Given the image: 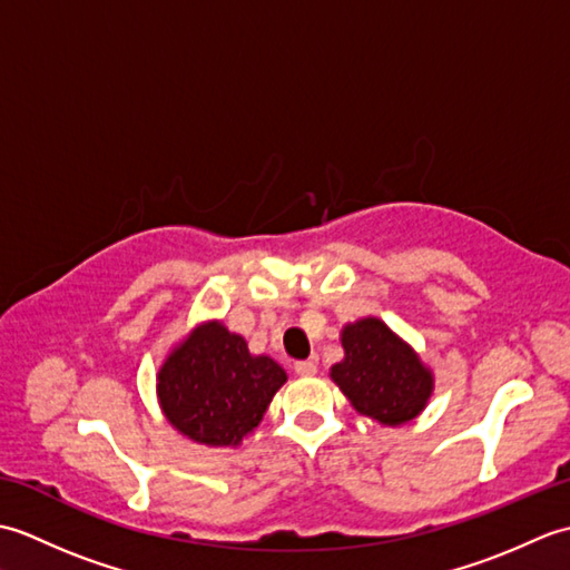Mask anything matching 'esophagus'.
<instances>
[{"mask_svg": "<svg viewBox=\"0 0 570 570\" xmlns=\"http://www.w3.org/2000/svg\"><path fill=\"white\" fill-rule=\"evenodd\" d=\"M294 372L298 374V377H313V374L318 372V367H316V362L301 360V362H296V365H294Z\"/></svg>", "mask_w": 570, "mask_h": 570, "instance_id": "34e87169", "label": "esophagus"}]
</instances>
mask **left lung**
<instances>
[{"label":"left lung","instance_id":"obj_1","mask_svg":"<svg viewBox=\"0 0 570 570\" xmlns=\"http://www.w3.org/2000/svg\"><path fill=\"white\" fill-rule=\"evenodd\" d=\"M345 360L331 370L360 414L384 426L406 423L426 406L433 380L414 350L377 318H362L343 331Z\"/></svg>","mask_w":570,"mask_h":570}]
</instances>
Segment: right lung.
Masks as SVG:
<instances>
[{
	"instance_id": "right-lung-1",
	"label": "right lung",
	"mask_w": 570,
	"mask_h": 570,
	"mask_svg": "<svg viewBox=\"0 0 570 570\" xmlns=\"http://www.w3.org/2000/svg\"><path fill=\"white\" fill-rule=\"evenodd\" d=\"M286 372L272 357L249 355L245 337L205 323L174 350L159 372L164 414L188 439L237 445L259 426Z\"/></svg>"
}]
</instances>
